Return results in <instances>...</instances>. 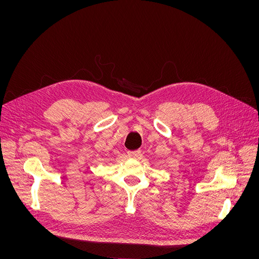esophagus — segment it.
<instances>
[{"label":"esophagus","instance_id":"1","mask_svg":"<svg viewBox=\"0 0 259 259\" xmlns=\"http://www.w3.org/2000/svg\"><path fill=\"white\" fill-rule=\"evenodd\" d=\"M129 157L132 158H138L141 155V150H135V151H128Z\"/></svg>","mask_w":259,"mask_h":259}]
</instances>
